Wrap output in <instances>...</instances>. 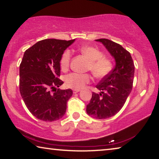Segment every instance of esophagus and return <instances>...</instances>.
I'll return each instance as SVG.
<instances>
[{
  "instance_id": "1",
  "label": "esophagus",
  "mask_w": 159,
  "mask_h": 159,
  "mask_svg": "<svg viewBox=\"0 0 159 159\" xmlns=\"http://www.w3.org/2000/svg\"><path fill=\"white\" fill-rule=\"evenodd\" d=\"M72 91H73V93H76L79 92V91H80V89H74L72 90Z\"/></svg>"
}]
</instances>
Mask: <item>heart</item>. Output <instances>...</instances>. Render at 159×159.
<instances>
[{"mask_svg": "<svg viewBox=\"0 0 159 159\" xmlns=\"http://www.w3.org/2000/svg\"><path fill=\"white\" fill-rule=\"evenodd\" d=\"M79 51L85 56L89 60V63L88 70L91 71L93 75L97 78L104 77L110 73L112 68V63L110 58L104 57L102 53L91 46H82L79 48ZM71 58V52L67 49L63 52L60 61L61 68L65 70L69 67ZM91 76L88 74H80L72 72L67 75L65 82L67 87L72 89H80L84 87L86 84L90 82Z\"/></svg>", "mask_w": 159, "mask_h": 159, "instance_id": "heart-1", "label": "heart"}]
</instances>
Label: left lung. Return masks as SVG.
<instances>
[{
  "label": "left lung",
  "mask_w": 159,
  "mask_h": 159,
  "mask_svg": "<svg viewBox=\"0 0 159 159\" xmlns=\"http://www.w3.org/2000/svg\"><path fill=\"white\" fill-rule=\"evenodd\" d=\"M96 40L103 44L116 62L112 70L96 85L101 93L93 92L87 105L89 115L103 119L115 115L124 106L133 88L135 66L130 53L119 44L105 38Z\"/></svg>",
  "instance_id": "obj_1"
}]
</instances>
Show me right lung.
I'll return each instance as SVG.
<instances>
[{"mask_svg":"<svg viewBox=\"0 0 159 159\" xmlns=\"http://www.w3.org/2000/svg\"><path fill=\"white\" fill-rule=\"evenodd\" d=\"M74 40L45 39L24 52L19 66V91L28 110L44 121H54L66 114L70 89H58L63 84L60 61L63 52Z\"/></svg>","mask_w":159,"mask_h":159,"instance_id":"1","label":"right lung"}]
</instances>
